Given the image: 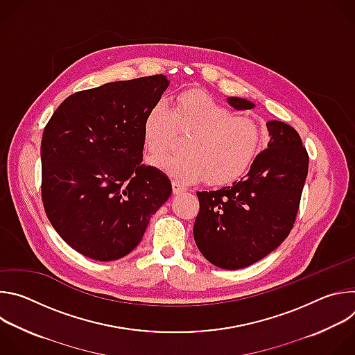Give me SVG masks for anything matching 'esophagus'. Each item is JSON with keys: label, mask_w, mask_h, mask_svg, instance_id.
Instances as JSON below:
<instances>
[{"label": "esophagus", "mask_w": 355, "mask_h": 355, "mask_svg": "<svg viewBox=\"0 0 355 355\" xmlns=\"http://www.w3.org/2000/svg\"><path fill=\"white\" fill-rule=\"evenodd\" d=\"M187 188L182 185V184H180L178 181H173V192L174 193H180V192H184Z\"/></svg>", "instance_id": "34e87169"}]
</instances>
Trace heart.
<instances>
[{"label": "heart", "instance_id": "1", "mask_svg": "<svg viewBox=\"0 0 355 355\" xmlns=\"http://www.w3.org/2000/svg\"><path fill=\"white\" fill-rule=\"evenodd\" d=\"M178 133L189 135L185 153L162 157L156 164L182 184L204 178L215 185L234 181L251 164L261 140L254 119L233 115L212 96L196 91L180 94L173 108L159 99L144 116L143 143L151 156L166 153Z\"/></svg>", "mask_w": 355, "mask_h": 355}]
</instances>
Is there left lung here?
<instances>
[{
  "mask_svg": "<svg viewBox=\"0 0 355 355\" xmlns=\"http://www.w3.org/2000/svg\"><path fill=\"white\" fill-rule=\"evenodd\" d=\"M236 110H251L247 99L229 96ZM267 148L232 187L196 192L199 212L195 243L209 263L239 270L268 256L293 227L309 168L297 132L281 121L267 122Z\"/></svg>",
  "mask_w": 355,
  "mask_h": 355,
  "instance_id": "left-lung-1",
  "label": "left lung"
}]
</instances>
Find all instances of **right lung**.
<instances>
[{"label": "right lung", "mask_w": 355, "mask_h": 355, "mask_svg": "<svg viewBox=\"0 0 355 355\" xmlns=\"http://www.w3.org/2000/svg\"><path fill=\"white\" fill-rule=\"evenodd\" d=\"M168 84L156 74L74 92L44 126V212L85 257L114 261L129 254L171 195L167 175L141 164L144 116Z\"/></svg>", "instance_id": "add662e5"}]
</instances>
